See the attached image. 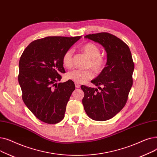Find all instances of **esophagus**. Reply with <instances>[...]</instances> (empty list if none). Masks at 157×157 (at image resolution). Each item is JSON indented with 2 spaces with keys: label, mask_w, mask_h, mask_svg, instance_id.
<instances>
[{
  "label": "esophagus",
  "mask_w": 157,
  "mask_h": 157,
  "mask_svg": "<svg viewBox=\"0 0 157 157\" xmlns=\"http://www.w3.org/2000/svg\"><path fill=\"white\" fill-rule=\"evenodd\" d=\"M75 86H76V88H80V85L78 84V83H75Z\"/></svg>",
  "instance_id": "esophagus-1"
}]
</instances>
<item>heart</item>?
I'll list each match as a JSON object with an SVG mask.
<instances>
[{"label":"heart","mask_w":157,"mask_h":157,"mask_svg":"<svg viewBox=\"0 0 157 157\" xmlns=\"http://www.w3.org/2000/svg\"><path fill=\"white\" fill-rule=\"evenodd\" d=\"M91 60L88 64V67H92L97 73L101 72L105 66L107 60L105 58L101 55V49L97 44L88 43L81 47ZM62 64L65 68L71 69L73 66V50L69 49L65 51L62 56ZM67 78L76 83H83L88 79L94 78V74L92 69L74 70L67 74Z\"/></svg>","instance_id":"b5f03b06"}]
</instances>
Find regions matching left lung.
Here are the masks:
<instances>
[{
    "instance_id": "8db88e82",
    "label": "left lung",
    "mask_w": 157,
    "mask_h": 157,
    "mask_svg": "<svg viewBox=\"0 0 157 157\" xmlns=\"http://www.w3.org/2000/svg\"><path fill=\"white\" fill-rule=\"evenodd\" d=\"M85 37L101 44L107 52L108 60L101 74L91 81L101 91L82 85L85 94L82 102L90 118L105 121L114 117L125 105L133 84L134 63L129 47L117 36L101 32Z\"/></svg>"
}]
</instances>
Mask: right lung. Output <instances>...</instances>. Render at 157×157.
Here are the masks:
<instances>
[{
	"label": "right lung",
	"mask_w": 157,
	"mask_h": 157,
	"mask_svg": "<svg viewBox=\"0 0 157 157\" xmlns=\"http://www.w3.org/2000/svg\"><path fill=\"white\" fill-rule=\"evenodd\" d=\"M81 36H49L32 41L19 62L18 82L22 99L40 121L55 124L64 118L75 85L72 80L57 84L65 73L62 56Z\"/></svg>",
	"instance_id": "obj_1"
}]
</instances>
